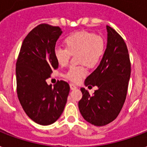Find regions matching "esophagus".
<instances>
[{"mask_svg":"<svg viewBox=\"0 0 147 147\" xmlns=\"http://www.w3.org/2000/svg\"><path fill=\"white\" fill-rule=\"evenodd\" d=\"M70 90H76L77 88V86H76V85H75V84H70Z\"/></svg>","mask_w":147,"mask_h":147,"instance_id":"34e87169","label":"esophagus"}]
</instances>
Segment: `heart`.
Listing matches in <instances>:
<instances>
[{"label": "heart", "instance_id": "1", "mask_svg": "<svg viewBox=\"0 0 147 147\" xmlns=\"http://www.w3.org/2000/svg\"><path fill=\"white\" fill-rule=\"evenodd\" d=\"M66 48L57 47L53 54L60 66H66L71 55H76L77 63L80 66H70L63 74V77L74 83H78L87 75L85 64L94 67L100 61L105 51V43L102 37L93 33L79 31L73 33L64 40Z\"/></svg>", "mask_w": 147, "mask_h": 147}]
</instances>
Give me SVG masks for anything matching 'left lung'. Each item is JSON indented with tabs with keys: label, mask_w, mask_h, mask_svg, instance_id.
<instances>
[{
	"label": "left lung",
	"mask_w": 147,
	"mask_h": 147,
	"mask_svg": "<svg viewBox=\"0 0 147 147\" xmlns=\"http://www.w3.org/2000/svg\"><path fill=\"white\" fill-rule=\"evenodd\" d=\"M107 48L96 70L85 80L86 86H96L93 95L82 87L80 112L87 122L102 127L112 122L122 109L130 77V61L126 43L118 33L107 26Z\"/></svg>",
	"instance_id": "obj_1"
}]
</instances>
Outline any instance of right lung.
<instances>
[{
    "label": "right lung",
    "mask_w": 147,
    "mask_h": 147,
    "mask_svg": "<svg viewBox=\"0 0 147 147\" xmlns=\"http://www.w3.org/2000/svg\"><path fill=\"white\" fill-rule=\"evenodd\" d=\"M63 31L59 27L41 24L25 37L16 63L17 93L26 114L40 125H50L62 114L70 86L61 80L48 85L46 80L58 68L53 54Z\"/></svg>",
    "instance_id": "1"
}]
</instances>
